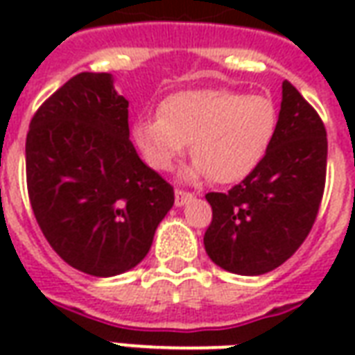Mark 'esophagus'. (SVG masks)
<instances>
[{"label": "esophagus", "instance_id": "esophagus-1", "mask_svg": "<svg viewBox=\"0 0 355 355\" xmlns=\"http://www.w3.org/2000/svg\"><path fill=\"white\" fill-rule=\"evenodd\" d=\"M193 198H196V193L184 192V190H175V205H177V207H182L184 203L192 201Z\"/></svg>", "mask_w": 355, "mask_h": 355}]
</instances>
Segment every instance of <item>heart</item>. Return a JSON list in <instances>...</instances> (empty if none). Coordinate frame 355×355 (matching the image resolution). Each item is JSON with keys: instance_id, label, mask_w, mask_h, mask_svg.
Wrapping results in <instances>:
<instances>
[{"instance_id": "b5f03b06", "label": "heart", "mask_w": 355, "mask_h": 355, "mask_svg": "<svg viewBox=\"0 0 355 355\" xmlns=\"http://www.w3.org/2000/svg\"><path fill=\"white\" fill-rule=\"evenodd\" d=\"M277 108L266 94L230 89H196L167 96L157 117H140L132 139L154 169L169 171L186 144L196 163L188 177L218 184L245 178L274 139Z\"/></svg>"}]
</instances>
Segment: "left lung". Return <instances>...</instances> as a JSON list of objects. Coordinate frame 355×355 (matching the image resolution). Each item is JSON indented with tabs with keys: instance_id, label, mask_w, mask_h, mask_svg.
Listing matches in <instances>:
<instances>
[{
	"instance_id": "obj_1",
	"label": "left lung",
	"mask_w": 355,
	"mask_h": 355,
	"mask_svg": "<svg viewBox=\"0 0 355 355\" xmlns=\"http://www.w3.org/2000/svg\"><path fill=\"white\" fill-rule=\"evenodd\" d=\"M274 139L259 165L228 192H209V259L226 272L261 275L291 259L320 211L327 131L302 94L283 81Z\"/></svg>"
}]
</instances>
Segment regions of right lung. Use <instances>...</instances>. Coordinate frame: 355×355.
Masks as SVG:
<instances>
[{
    "mask_svg": "<svg viewBox=\"0 0 355 355\" xmlns=\"http://www.w3.org/2000/svg\"><path fill=\"white\" fill-rule=\"evenodd\" d=\"M127 108L112 73L81 72L37 108L26 137L35 220L62 261L96 277L137 266L175 203L129 140Z\"/></svg>",
    "mask_w": 355,
    "mask_h": 355,
    "instance_id": "add662e5",
    "label": "right lung"
}]
</instances>
